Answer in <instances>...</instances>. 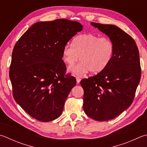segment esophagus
Here are the masks:
<instances>
[{"label": "esophagus", "mask_w": 147, "mask_h": 147, "mask_svg": "<svg viewBox=\"0 0 147 147\" xmlns=\"http://www.w3.org/2000/svg\"><path fill=\"white\" fill-rule=\"evenodd\" d=\"M81 81V78H79V77H76V82H77V84H79L80 82Z\"/></svg>", "instance_id": "esophagus-1"}]
</instances>
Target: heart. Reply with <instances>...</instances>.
<instances>
[{
    "label": "heart",
    "mask_w": 147,
    "mask_h": 147,
    "mask_svg": "<svg viewBox=\"0 0 147 147\" xmlns=\"http://www.w3.org/2000/svg\"><path fill=\"white\" fill-rule=\"evenodd\" d=\"M114 52V43L109 37L87 33L76 36L73 44H65L62 57L69 65H73L80 57L81 62L71 66L69 71L75 75L81 76L89 71L92 73L102 71L110 63Z\"/></svg>",
    "instance_id": "heart-1"
}]
</instances>
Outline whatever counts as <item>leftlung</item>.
<instances>
[{
  "label": "left lung",
  "instance_id": "1",
  "mask_svg": "<svg viewBox=\"0 0 147 147\" xmlns=\"http://www.w3.org/2000/svg\"><path fill=\"white\" fill-rule=\"evenodd\" d=\"M113 42L114 52L110 63L96 75L84 78L83 108L93 119L115 118L131 105L141 78L140 53L134 40L114 25L91 22Z\"/></svg>",
  "mask_w": 147,
  "mask_h": 147
}]
</instances>
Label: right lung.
<instances>
[{
	"label": "right lung",
	"mask_w": 147,
	"mask_h": 147,
	"mask_svg": "<svg viewBox=\"0 0 147 147\" xmlns=\"http://www.w3.org/2000/svg\"><path fill=\"white\" fill-rule=\"evenodd\" d=\"M82 29L80 23L67 19L36 22L15 44L9 67L13 96L33 118L47 122L62 114L76 84L65 74L63 48Z\"/></svg>",
	"instance_id": "add662e5"
}]
</instances>
